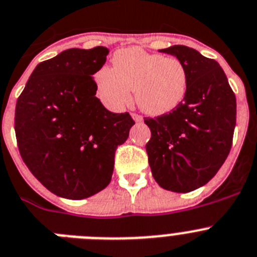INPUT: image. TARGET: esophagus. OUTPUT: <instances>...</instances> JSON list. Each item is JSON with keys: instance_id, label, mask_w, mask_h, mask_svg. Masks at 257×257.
Segmentation results:
<instances>
[{"instance_id": "esophagus-1", "label": "esophagus", "mask_w": 257, "mask_h": 257, "mask_svg": "<svg viewBox=\"0 0 257 257\" xmlns=\"http://www.w3.org/2000/svg\"><path fill=\"white\" fill-rule=\"evenodd\" d=\"M133 118L135 119V122H143V117L137 113H133Z\"/></svg>"}]
</instances>
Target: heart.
I'll use <instances>...</instances> for the list:
<instances>
[{
    "instance_id": "1",
    "label": "heart",
    "mask_w": 257,
    "mask_h": 257,
    "mask_svg": "<svg viewBox=\"0 0 257 257\" xmlns=\"http://www.w3.org/2000/svg\"><path fill=\"white\" fill-rule=\"evenodd\" d=\"M98 95L114 110L131 102V91L143 111L152 115L169 113L187 95L188 75L175 57L148 53L133 47L115 52L113 69L102 67L95 75Z\"/></svg>"
}]
</instances>
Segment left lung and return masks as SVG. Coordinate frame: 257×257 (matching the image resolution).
<instances>
[{"label": "left lung", "mask_w": 257, "mask_h": 257, "mask_svg": "<svg viewBox=\"0 0 257 257\" xmlns=\"http://www.w3.org/2000/svg\"><path fill=\"white\" fill-rule=\"evenodd\" d=\"M186 67L185 100L159 117L144 118L151 130L148 162L155 181L173 192H190L213 178L229 156L236 98L218 62L185 45L161 49Z\"/></svg>", "instance_id": "obj_1"}]
</instances>
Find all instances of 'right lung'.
I'll return each instance as SVG.
<instances>
[{
	"label": "right lung",
	"instance_id": "right-lung-1",
	"mask_svg": "<svg viewBox=\"0 0 257 257\" xmlns=\"http://www.w3.org/2000/svg\"><path fill=\"white\" fill-rule=\"evenodd\" d=\"M109 49L63 50L35 67L15 106L14 128L24 164L44 187L79 200L110 183L114 153L135 120L96 97L93 74Z\"/></svg>",
	"mask_w": 257,
	"mask_h": 257
}]
</instances>
